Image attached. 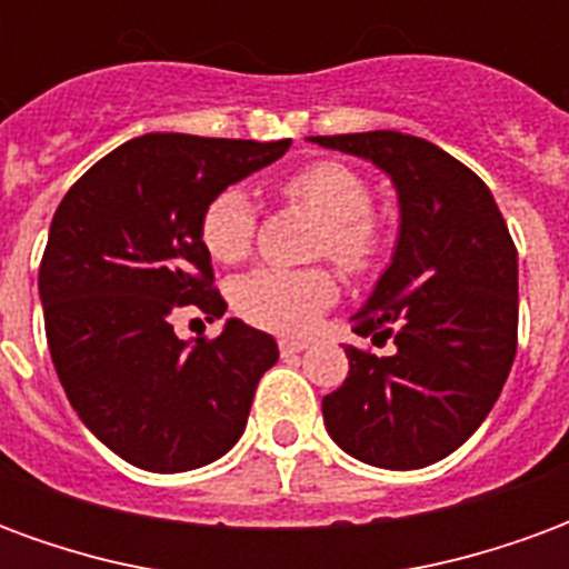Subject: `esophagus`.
I'll use <instances>...</instances> for the list:
<instances>
[{
	"label": "esophagus",
	"mask_w": 569,
	"mask_h": 569,
	"mask_svg": "<svg viewBox=\"0 0 569 569\" xmlns=\"http://www.w3.org/2000/svg\"><path fill=\"white\" fill-rule=\"evenodd\" d=\"M309 342L306 340H293V337H284V340H278V349H281V356H297V352H303Z\"/></svg>",
	"instance_id": "1"
}]
</instances>
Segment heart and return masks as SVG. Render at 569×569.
Masks as SVG:
<instances>
[{"label":"heart","mask_w":569,"mask_h":569,"mask_svg":"<svg viewBox=\"0 0 569 569\" xmlns=\"http://www.w3.org/2000/svg\"><path fill=\"white\" fill-rule=\"evenodd\" d=\"M284 199L321 220L316 251L346 272H365L382 251V227L370 213V187L356 168L342 162H312L284 180ZM201 244L220 263H239L253 248L257 208L241 187L220 189L201 211ZM337 284L325 269L260 266L241 276L232 303L251 325L278 333H300L333 300Z\"/></svg>","instance_id":"obj_1"}]
</instances>
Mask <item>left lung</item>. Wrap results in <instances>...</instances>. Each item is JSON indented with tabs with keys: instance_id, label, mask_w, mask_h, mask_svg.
Instances as JSON below:
<instances>
[{
	"instance_id": "obj_1",
	"label": "left lung",
	"mask_w": 569,
	"mask_h": 569,
	"mask_svg": "<svg viewBox=\"0 0 569 569\" xmlns=\"http://www.w3.org/2000/svg\"><path fill=\"white\" fill-rule=\"evenodd\" d=\"M392 177L401 229L356 333L392 356L346 346L349 377L325 395L330 438L368 466L422 469L485 422L518 349V251L485 180L401 131L309 137Z\"/></svg>"
}]
</instances>
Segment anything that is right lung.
<instances>
[{
  "label": "right lung",
  "mask_w": 569,
  "mask_h": 569,
  "mask_svg": "<svg viewBox=\"0 0 569 569\" xmlns=\"http://www.w3.org/2000/svg\"><path fill=\"white\" fill-rule=\"evenodd\" d=\"M288 147L134 137L88 168L54 211L39 266L51 361L79 420L137 469H199L244 432L257 382L278 361L276 340L229 318L220 337L187 342L171 312H227L201 211Z\"/></svg>",
  "instance_id": "obj_1"
}]
</instances>
